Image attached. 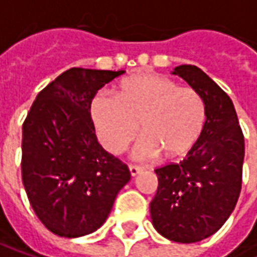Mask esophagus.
Listing matches in <instances>:
<instances>
[{
    "instance_id": "esophagus-1",
    "label": "esophagus",
    "mask_w": 257,
    "mask_h": 257,
    "mask_svg": "<svg viewBox=\"0 0 257 257\" xmlns=\"http://www.w3.org/2000/svg\"><path fill=\"white\" fill-rule=\"evenodd\" d=\"M141 171H143V168H141V167H138V165H129V173H131V176H132V177L138 176Z\"/></svg>"
}]
</instances>
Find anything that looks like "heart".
Listing matches in <instances>:
<instances>
[{
  "label": "heart",
  "instance_id": "b5f03b06",
  "mask_svg": "<svg viewBox=\"0 0 257 257\" xmlns=\"http://www.w3.org/2000/svg\"><path fill=\"white\" fill-rule=\"evenodd\" d=\"M96 137L110 153H122L138 131L144 135L134 149L137 159L183 156L205 125V104L192 87H179L168 77L138 74L126 78L116 96L98 93L90 102Z\"/></svg>",
  "mask_w": 257,
  "mask_h": 257
}]
</instances>
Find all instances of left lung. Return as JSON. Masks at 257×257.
Wrapping results in <instances>:
<instances>
[{
    "label": "left lung",
    "mask_w": 257,
    "mask_h": 257,
    "mask_svg": "<svg viewBox=\"0 0 257 257\" xmlns=\"http://www.w3.org/2000/svg\"><path fill=\"white\" fill-rule=\"evenodd\" d=\"M173 74L205 104V125L180 164L156 168L158 192L150 202L155 229L176 242H196L217 232L233 211L244 162V137L231 98L195 65Z\"/></svg>",
    "instance_id": "left-lung-1"
}]
</instances>
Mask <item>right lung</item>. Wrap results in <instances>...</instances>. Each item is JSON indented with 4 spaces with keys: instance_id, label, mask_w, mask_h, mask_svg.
Here are the masks:
<instances>
[{
    "instance_id": "1",
    "label": "right lung",
    "mask_w": 257,
    "mask_h": 257,
    "mask_svg": "<svg viewBox=\"0 0 257 257\" xmlns=\"http://www.w3.org/2000/svg\"><path fill=\"white\" fill-rule=\"evenodd\" d=\"M125 71L70 68L35 98L22 126V180L50 232L77 238L107 220L128 167L98 143L90 119L96 92Z\"/></svg>"
}]
</instances>
